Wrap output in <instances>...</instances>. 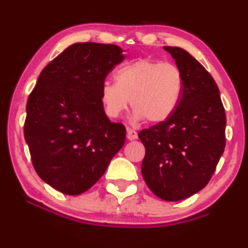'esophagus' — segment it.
Here are the masks:
<instances>
[{"instance_id": "obj_1", "label": "esophagus", "mask_w": 248, "mask_h": 248, "mask_svg": "<svg viewBox=\"0 0 248 248\" xmlns=\"http://www.w3.org/2000/svg\"><path fill=\"white\" fill-rule=\"evenodd\" d=\"M127 139L129 140V141H134V140L137 139V133L134 129L127 128Z\"/></svg>"}]
</instances>
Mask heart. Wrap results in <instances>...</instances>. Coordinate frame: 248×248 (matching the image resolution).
Returning a JSON list of instances; mask_svg holds the SVG:
<instances>
[{"mask_svg": "<svg viewBox=\"0 0 248 248\" xmlns=\"http://www.w3.org/2000/svg\"><path fill=\"white\" fill-rule=\"evenodd\" d=\"M115 84L105 82L100 101L109 119L119 118L130 106L134 120L164 122L175 112L184 89L181 71L175 64L140 59L115 71Z\"/></svg>", "mask_w": 248, "mask_h": 248, "instance_id": "1", "label": "heart"}]
</instances>
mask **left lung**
<instances>
[{
	"instance_id": "1",
	"label": "left lung",
	"mask_w": 248,
	"mask_h": 248,
	"mask_svg": "<svg viewBox=\"0 0 248 248\" xmlns=\"http://www.w3.org/2000/svg\"><path fill=\"white\" fill-rule=\"evenodd\" d=\"M164 49L184 79L180 103L168 120L143 129L142 175L155 195L180 201L207 186L225 148V111L213 77L180 47Z\"/></svg>"
}]
</instances>
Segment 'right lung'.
Segmentation results:
<instances>
[{
  "label": "right lung",
  "instance_id": "add662e5",
  "mask_svg": "<svg viewBox=\"0 0 248 248\" xmlns=\"http://www.w3.org/2000/svg\"><path fill=\"white\" fill-rule=\"evenodd\" d=\"M116 45L77 43L44 68L26 105L24 137L35 172L67 195L91 188L126 141L100 101L106 76L124 61Z\"/></svg>",
  "mask_w": 248,
  "mask_h": 248
}]
</instances>
